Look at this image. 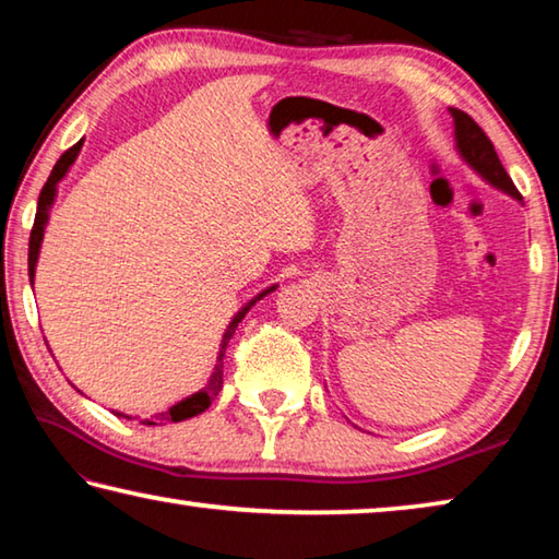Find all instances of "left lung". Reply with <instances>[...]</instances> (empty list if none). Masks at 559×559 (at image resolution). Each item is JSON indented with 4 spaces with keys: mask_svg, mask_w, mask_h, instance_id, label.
<instances>
[{
    "mask_svg": "<svg viewBox=\"0 0 559 559\" xmlns=\"http://www.w3.org/2000/svg\"><path fill=\"white\" fill-rule=\"evenodd\" d=\"M449 112L453 118V140H456V150L463 163H466L478 177H484L490 187H496L508 197H513V200L523 202L513 179L508 177L506 167L500 165L493 143H490L486 132L478 128V122L459 108H449Z\"/></svg>",
    "mask_w": 559,
    "mask_h": 559,
    "instance_id": "8db88e82",
    "label": "left lung"
}]
</instances>
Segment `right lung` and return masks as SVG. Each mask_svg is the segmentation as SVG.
<instances>
[{"label": "right lung", "mask_w": 559, "mask_h": 559, "mask_svg": "<svg viewBox=\"0 0 559 559\" xmlns=\"http://www.w3.org/2000/svg\"><path fill=\"white\" fill-rule=\"evenodd\" d=\"M83 147V140H79L73 147L66 150V153L59 157V163L53 165L49 179H46V185L41 189L39 194V206H36V216H34V229H32V236H29V281L34 283V276H36V263H39V251H41V241H44V231H46V224H49V214H51V206L56 202V192H59V182L61 179L69 175L71 165L75 163V157H79ZM278 283H273V286H269L266 290H261L253 296L249 302H243L239 313H236L231 318L229 328L224 330V337H222V345H219V355H216V365L214 370L210 374V380H206V384L202 386L200 392L189 394L185 396L182 402H177L169 406V409L165 412H157L155 416H150V419H140V424H147V427H157V424H167V421H185L189 419V416H197L202 414L206 406L212 404V400L216 394L222 392V384H224V353H226V345H229L231 335L236 333V325L241 323V320L246 318V313L257 306V300H261L263 296H269L271 290H276ZM116 416H122V419H132V416L122 414V412H112Z\"/></svg>", "instance_id": "obj_1"}]
</instances>
